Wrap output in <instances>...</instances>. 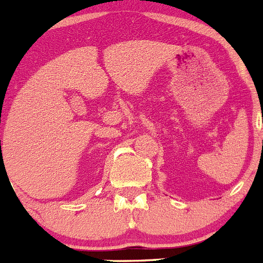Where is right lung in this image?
<instances>
[{
  "instance_id": "1",
  "label": "right lung",
  "mask_w": 263,
  "mask_h": 263,
  "mask_svg": "<svg viewBox=\"0 0 263 263\" xmlns=\"http://www.w3.org/2000/svg\"><path fill=\"white\" fill-rule=\"evenodd\" d=\"M0 142H1V141H0Z\"/></svg>"
}]
</instances>
